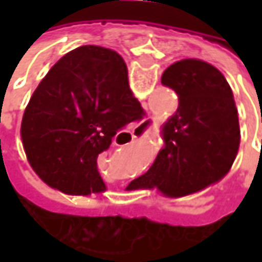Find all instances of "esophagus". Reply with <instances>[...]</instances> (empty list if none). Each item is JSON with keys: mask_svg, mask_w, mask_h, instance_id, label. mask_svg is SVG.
I'll list each match as a JSON object with an SVG mask.
<instances>
[{"mask_svg": "<svg viewBox=\"0 0 262 262\" xmlns=\"http://www.w3.org/2000/svg\"><path fill=\"white\" fill-rule=\"evenodd\" d=\"M155 125V118L153 116H147V118H144L138 125L134 128V131L129 134V133H124V134H121V140H118L119 143H125V144H128V143H131V141H134L137 137L140 136H146L147 133H150V129H151V126ZM118 141H115L116 146H119L118 144Z\"/></svg>", "mask_w": 262, "mask_h": 262, "instance_id": "34e87169", "label": "esophagus"}]
</instances>
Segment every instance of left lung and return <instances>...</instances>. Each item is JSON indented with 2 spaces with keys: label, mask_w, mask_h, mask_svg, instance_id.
Listing matches in <instances>:
<instances>
[{
  "label": "left lung",
  "mask_w": 262,
  "mask_h": 262,
  "mask_svg": "<svg viewBox=\"0 0 262 262\" xmlns=\"http://www.w3.org/2000/svg\"><path fill=\"white\" fill-rule=\"evenodd\" d=\"M162 84L175 90L179 105L162 126L165 144L151 167L137 179L136 189L157 188L167 196L188 195L232 166L241 143L237 109L225 76L203 59L173 62L165 70ZM220 160H226L227 166L210 181L206 173Z\"/></svg>",
  "instance_id": "8db88e82"
}]
</instances>
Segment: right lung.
<instances>
[{
	"label": "right lung",
	"mask_w": 262,
	"mask_h": 262,
	"mask_svg": "<svg viewBox=\"0 0 262 262\" xmlns=\"http://www.w3.org/2000/svg\"><path fill=\"white\" fill-rule=\"evenodd\" d=\"M140 109L122 56L78 46L48 71L27 103L20 129L26 155L54 165L68 194L99 192L97 156Z\"/></svg>",
	"instance_id": "1"
}]
</instances>
